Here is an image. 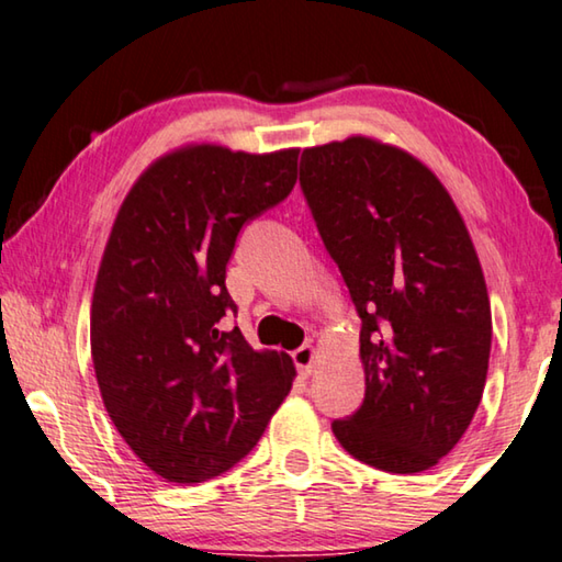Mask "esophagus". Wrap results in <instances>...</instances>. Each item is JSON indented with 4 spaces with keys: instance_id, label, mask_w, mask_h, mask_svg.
<instances>
[{
    "instance_id": "obj_1",
    "label": "esophagus",
    "mask_w": 562,
    "mask_h": 562,
    "mask_svg": "<svg viewBox=\"0 0 562 562\" xmlns=\"http://www.w3.org/2000/svg\"><path fill=\"white\" fill-rule=\"evenodd\" d=\"M292 359H294V364H297L300 374L310 376L312 369H315V347H312V345H302L300 349H294Z\"/></svg>"
}]
</instances>
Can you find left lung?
<instances>
[{
  "instance_id": "1",
  "label": "left lung",
  "mask_w": 562,
  "mask_h": 562,
  "mask_svg": "<svg viewBox=\"0 0 562 562\" xmlns=\"http://www.w3.org/2000/svg\"><path fill=\"white\" fill-rule=\"evenodd\" d=\"M300 183L361 317L364 404L341 449L422 473L469 429L486 386L491 302L453 198L408 150L372 136L302 150Z\"/></svg>"
}]
</instances>
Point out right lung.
Returning <instances> with one entry per match:
<instances>
[{"instance_id": "right-lung-1", "label": "right lung", "mask_w": 562, "mask_h": 562, "mask_svg": "<svg viewBox=\"0 0 562 562\" xmlns=\"http://www.w3.org/2000/svg\"><path fill=\"white\" fill-rule=\"evenodd\" d=\"M297 154L180 146L136 178L113 221L91 297L93 372L123 441L170 483L245 459L297 376L288 351L217 325L235 312V237L288 198Z\"/></svg>"}]
</instances>
